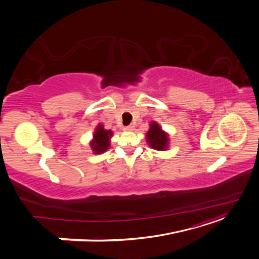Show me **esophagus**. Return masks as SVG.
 <instances>
[{"label": "esophagus", "instance_id": "34e87169", "mask_svg": "<svg viewBox=\"0 0 259 259\" xmlns=\"http://www.w3.org/2000/svg\"><path fill=\"white\" fill-rule=\"evenodd\" d=\"M133 130H134V126H133V125H128V126H125L124 127L125 132H132Z\"/></svg>", "mask_w": 259, "mask_h": 259}]
</instances>
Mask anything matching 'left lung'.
Returning a JSON list of instances; mask_svg holds the SVG:
<instances>
[{"instance_id":"8db88e82","label":"left lung","mask_w":259,"mask_h":259,"mask_svg":"<svg viewBox=\"0 0 259 259\" xmlns=\"http://www.w3.org/2000/svg\"><path fill=\"white\" fill-rule=\"evenodd\" d=\"M146 142L154 150L165 151L168 149L169 138L166 132H164L162 127L155 121L150 123V127L146 134Z\"/></svg>"}]
</instances>
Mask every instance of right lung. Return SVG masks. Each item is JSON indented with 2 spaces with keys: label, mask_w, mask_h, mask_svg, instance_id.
Listing matches in <instances>:
<instances>
[{
  "label": "right lung",
  "mask_w": 259,
  "mask_h": 259,
  "mask_svg": "<svg viewBox=\"0 0 259 259\" xmlns=\"http://www.w3.org/2000/svg\"><path fill=\"white\" fill-rule=\"evenodd\" d=\"M113 136L111 130H106L103 124H98L93 134V139L90 142V146L93 152L100 154L106 152L110 147V139Z\"/></svg>",
  "instance_id": "obj_1"
}]
</instances>
